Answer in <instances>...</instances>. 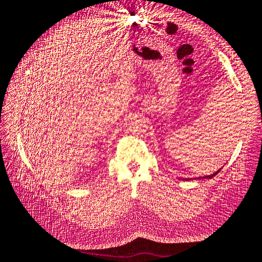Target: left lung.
Instances as JSON below:
<instances>
[{
  "label": "left lung",
  "mask_w": 262,
  "mask_h": 262,
  "mask_svg": "<svg viewBox=\"0 0 262 262\" xmlns=\"http://www.w3.org/2000/svg\"><path fill=\"white\" fill-rule=\"evenodd\" d=\"M222 170V168L219 170V171H216L215 173H213V174H210V176H205V177H200V178H197V179H211V178L213 177H215L217 173H219V172ZM187 180V179H186Z\"/></svg>",
  "instance_id": "8db88e82"
}]
</instances>
